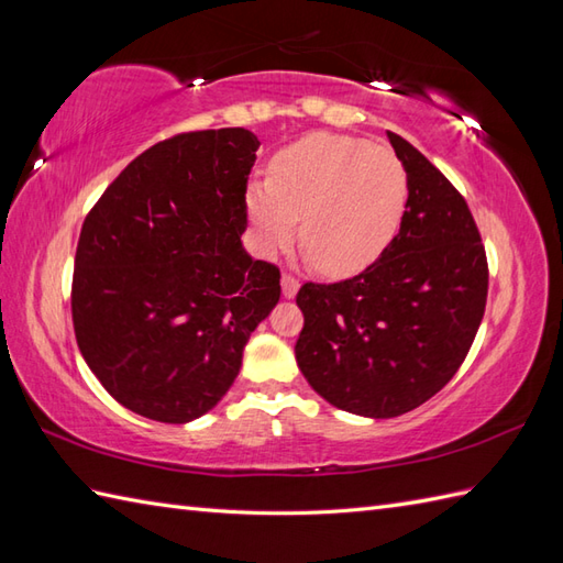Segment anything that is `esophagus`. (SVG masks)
<instances>
[{
	"instance_id": "1",
	"label": "esophagus",
	"mask_w": 563,
	"mask_h": 563,
	"mask_svg": "<svg viewBox=\"0 0 563 563\" xmlns=\"http://www.w3.org/2000/svg\"><path fill=\"white\" fill-rule=\"evenodd\" d=\"M280 285H283V295L285 297H295L297 290H300V280H297L295 275H290V273H283Z\"/></svg>"
}]
</instances>
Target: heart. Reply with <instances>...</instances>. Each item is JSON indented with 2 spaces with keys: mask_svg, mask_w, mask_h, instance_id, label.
<instances>
[{
  "mask_svg": "<svg viewBox=\"0 0 563 563\" xmlns=\"http://www.w3.org/2000/svg\"><path fill=\"white\" fill-rule=\"evenodd\" d=\"M409 176L397 154L363 140L317 133L280 150L271 181L249 186V218L261 251L300 239L327 275H353L382 256L397 234Z\"/></svg>",
  "mask_w": 563,
  "mask_h": 563,
  "instance_id": "heart-1",
  "label": "heart"
}]
</instances>
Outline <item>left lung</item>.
Instances as JSON below:
<instances>
[{
	"label": "left lung",
	"mask_w": 563,
	"mask_h": 563,
	"mask_svg": "<svg viewBox=\"0 0 563 563\" xmlns=\"http://www.w3.org/2000/svg\"><path fill=\"white\" fill-rule=\"evenodd\" d=\"M409 176L391 244L339 283H305L295 357L309 385L343 411L391 418L457 373L484 319L488 261L464 196L411 142L387 133Z\"/></svg>",
	"instance_id": "8db88e82"
}]
</instances>
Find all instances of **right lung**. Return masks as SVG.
I'll return each instance as SVG.
<instances>
[{"mask_svg": "<svg viewBox=\"0 0 563 563\" xmlns=\"http://www.w3.org/2000/svg\"><path fill=\"white\" fill-rule=\"evenodd\" d=\"M258 140L178 133L118 174L81 224L71 324L103 389L159 423L218 404L244 345L280 300V268L244 246Z\"/></svg>", "mask_w": 563, "mask_h": 563, "instance_id": "right-lung-1", "label": "right lung"}]
</instances>
